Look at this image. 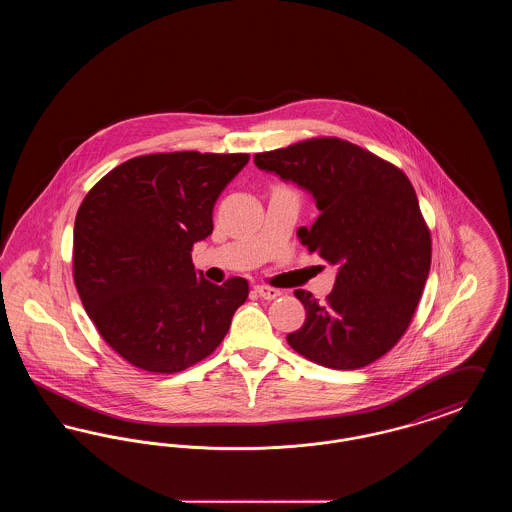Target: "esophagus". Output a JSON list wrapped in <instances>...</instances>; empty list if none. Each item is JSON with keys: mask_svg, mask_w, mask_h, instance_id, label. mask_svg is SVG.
<instances>
[{"mask_svg": "<svg viewBox=\"0 0 512 512\" xmlns=\"http://www.w3.org/2000/svg\"><path fill=\"white\" fill-rule=\"evenodd\" d=\"M255 292L259 293L263 299H276V297H280L282 292L280 290H276V288H270V286H255Z\"/></svg>", "mask_w": 512, "mask_h": 512, "instance_id": "34e87169", "label": "esophagus"}]
</instances>
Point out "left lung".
Returning <instances> with one entry per match:
<instances>
[{
  "mask_svg": "<svg viewBox=\"0 0 512 512\" xmlns=\"http://www.w3.org/2000/svg\"><path fill=\"white\" fill-rule=\"evenodd\" d=\"M255 165L313 195L320 215L297 236L309 253L338 267L324 303L295 290L307 317L286 340L328 368L374 363L409 328L430 272L432 240L413 184L388 161L340 138L257 153Z\"/></svg>",
  "mask_w": 512,
  "mask_h": 512,
  "instance_id": "8db88e82",
  "label": "left lung"
}]
</instances>
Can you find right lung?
Here are the masks:
<instances>
[{
  "mask_svg": "<svg viewBox=\"0 0 512 512\" xmlns=\"http://www.w3.org/2000/svg\"><path fill=\"white\" fill-rule=\"evenodd\" d=\"M247 161V153L142 155L84 197L74 220V284L101 338L130 365L180 372L224 340L249 284L205 280L192 247L213 232V207Z\"/></svg>",
  "mask_w": 512,
  "mask_h": 512,
  "instance_id": "obj_1",
  "label": "right lung"
}]
</instances>
